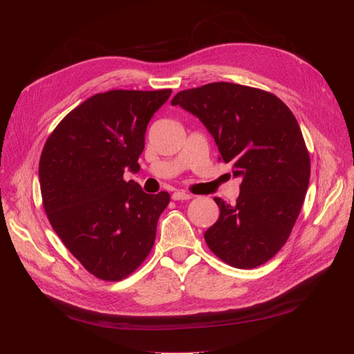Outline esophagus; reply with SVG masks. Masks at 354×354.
<instances>
[{
  "mask_svg": "<svg viewBox=\"0 0 354 354\" xmlns=\"http://www.w3.org/2000/svg\"><path fill=\"white\" fill-rule=\"evenodd\" d=\"M171 198H173L174 201H189V199H192V195L183 190H176Z\"/></svg>",
  "mask_w": 354,
  "mask_h": 354,
  "instance_id": "obj_1",
  "label": "esophagus"
}]
</instances>
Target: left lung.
I'll list each match as a JSON object with an SVG mask.
<instances>
[{
    "label": "left lung",
    "instance_id": "left-lung-1",
    "mask_svg": "<svg viewBox=\"0 0 354 354\" xmlns=\"http://www.w3.org/2000/svg\"><path fill=\"white\" fill-rule=\"evenodd\" d=\"M205 125L233 177L236 203L214 198L220 217L203 233L209 250L236 269L279 251L303 207L310 156L294 113L274 94L232 82L180 91L171 100Z\"/></svg>",
    "mask_w": 354,
    "mask_h": 354
}]
</instances>
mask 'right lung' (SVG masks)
Listing matches in <instances>:
<instances>
[{
    "label": "right lung",
    "mask_w": 354,
    "mask_h": 354,
    "mask_svg": "<svg viewBox=\"0 0 354 354\" xmlns=\"http://www.w3.org/2000/svg\"><path fill=\"white\" fill-rule=\"evenodd\" d=\"M171 90H111L91 95L50 134L39 159L42 203L51 227L85 269L121 281L151 252L169 195H149L124 173L138 156L153 113Z\"/></svg>",
    "instance_id": "obj_1"
}]
</instances>
